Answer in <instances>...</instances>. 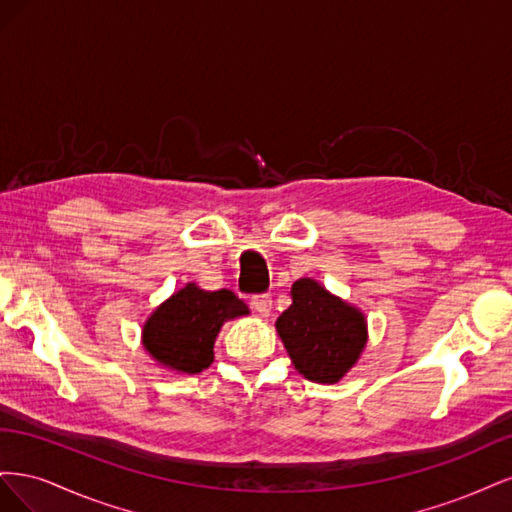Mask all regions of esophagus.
Instances as JSON below:
<instances>
[{"label": "esophagus", "mask_w": 512, "mask_h": 512, "mask_svg": "<svg viewBox=\"0 0 512 512\" xmlns=\"http://www.w3.org/2000/svg\"><path fill=\"white\" fill-rule=\"evenodd\" d=\"M271 303L273 301H271L269 294H258V297L252 299V307L256 309L260 316H269L271 314Z\"/></svg>", "instance_id": "obj_1"}]
</instances>
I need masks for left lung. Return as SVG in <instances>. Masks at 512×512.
Returning a JSON list of instances; mask_svg holds the SVG:
<instances>
[{
    "mask_svg": "<svg viewBox=\"0 0 512 512\" xmlns=\"http://www.w3.org/2000/svg\"><path fill=\"white\" fill-rule=\"evenodd\" d=\"M292 303L275 329L294 369L307 380L335 384L359 363L367 346V318L312 277L290 288Z\"/></svg>",
    "mask_w": 512,
    "mask_h": 512,
    "instance_id": "8db88e82",
    "label": "left lung"
}]
</instances>
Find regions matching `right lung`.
I'll return each instance as SVG.
<instances>
[{"mask_svg": "<svg viewBox=\"0 0 512 512\" xmlns=\"http://www.w3.org/2000/svg\"><path fill=\"white\" fill-rule=\"evenodd\" d=\"M250 314L230 290H203L190 282L162 301L143 324V348L158 365L194 376L213 363V346L224 322Z\"/></svg>", "mask_w": 512, "mask_h": 512, "instance_id": "right-lung-1", "label": "right lung"}]
</instances>
